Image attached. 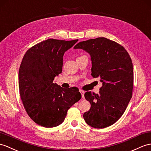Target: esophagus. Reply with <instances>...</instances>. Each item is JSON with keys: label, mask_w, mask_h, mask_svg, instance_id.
<instances>
[{"label": "esophagus", "mask_w": 151, "mask_h": 151, "mask_svg": "<svg viewBox=\"0 0 151 151\" xmlns=\"http://www.w3.org/2000/svg\"><path fill=\"white\" fill-rule=\"evenodd\" d=\"M79 91L80 92V93H81V94H82V99H84V95H83V94H84V91H83L80 89Z\"/></svg>", "instance_id": "34e87169"}]
</instances>
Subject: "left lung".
Listing matches in <instances>:
<instances>
[{
  "label": "left lung",
  "instance_id": "8db88e82",
  "mask_svg": "<svg viewBox=\"0 0 151 151\" xmlns=\"http://www.w3.org/2000/svg\"><path fill=\"white\" fill-rule=\"evenodd\" d=\"M74 49L89 54L91 75L102 83L99 94H84L91 108L83 117L91 127H109L119 120L131 99L134 76L130 56L123 46L104 37L80 42Z\"/></svg>",
  "mask_w": 151,
  "mask_h": 151
}]
</instances>
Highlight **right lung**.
I'll return each mask as SVG.
<instances>
[{"instance_id": "1", "label": "right lung", "mask_w": 151, "mask_h": 151, "mask_svg": "<svg viewBox=\"0 0 151 151\" xmlns=\"http://www.w3.org/2000/svg\"><path fill=\"white\" fill-rule=\"evenodd\" d=\"M78 40L47 39L35 45L24 56L19 72L20 95L27 113L38 125H60L69 109L81 99L77 87L64 89L52 83L62 71L64 52Z\"/></svg>"}]
</instances>
